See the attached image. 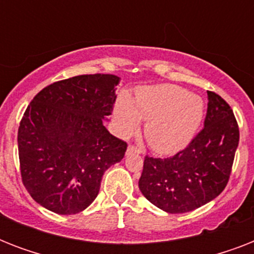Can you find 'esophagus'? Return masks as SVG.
<instances>
[{
    "instance_id": "1",
    "label": "esophagus",
    "mask_w": 254,
    "mask_h": 254,
    "mask_svg": "<svg viewBox=\"0 0 254 254\" xmlns=\"http://www.w3.org/2000/svg\"><path fill=\"white\" fill-rule=\"evenodd\" d=\"M127 154H131V153H137V154H139V153H142V150H141L139 147L134 146V145H129V146H127Z\"/></svg>"
}]
</instances>
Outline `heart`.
<instances>
[{
    "mask_svg": "<svg viewBox=\"0 0 254 254\" xmlns=\"http://www.w3.org/2000/svg\"><path fill=\"white\" fill-rule=\"evenodd\" d=\"M203 100L177 85H154L135 92L133 103L120 97L116 117L123 134L138 130L141 120L147 121L145 137L159 154H174L189 145L200 125Z\"/></svg>",
    "mask_w": 254,
    "mask_h": 254,
    "instance_id": "b5f03b06",
    "label": "heart"
}]
</instances>
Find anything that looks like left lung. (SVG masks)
Returning a JSON list of instances; mask_svg holds the SVG:
<instances>
[{
	"instance_id": "8db88e82",
	"label": "left lung",
	"mask_w": 254,
	"mask_h": 254,
	"mask_svg": "<svg viewBox=\"0 0 254 254\" xmlns=\"http://www.w3.org/2000/svg\"><path fill=\"white\" fill-rule=\"evenodd\" d=\"M204 127L186 149L170 158L145 157L138 187L155 207L185 213L215 199L225 189L232 171L240 131L229 104L207 91Z\"/></svg>"
}]
</instances>
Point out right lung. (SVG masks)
<instances>
[{
    "label": "right lung",
    "instance_id": "1",
    "mask_svg": "<svg viewBox=\"0 0 254 254\" xmlns=\"http://www.w3.org/2000/svg\"><path fill=\"white\" fill-rule=\"evenodd\" d=\"M116 75H79L35 95L18 127L22 183L34 200L59 215L85 209L99 193L105 170L127 143L103 120L116 101Z\"/></svg>",
    "mask_w": 254,
    "mask_h": 254
}]
</instances>
